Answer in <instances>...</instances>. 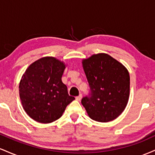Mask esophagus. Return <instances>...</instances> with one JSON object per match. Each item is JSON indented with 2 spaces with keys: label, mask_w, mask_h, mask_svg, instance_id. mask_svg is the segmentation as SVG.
Returning <instances> with one entry per match:
<instances>
[{
  "label": "esophagus",
  "mask_w": 155,
  "mask_h": 155,
  "mask_svg": "<svg viewBox=\"0 0 155 155\" xmlns=\"http://www.w3.org/2000/svg\"><path fill=\"white\" fill-rule=\"evenodd\" d=\"M81 98H82V95L81 94H80L79 96H77V97H76V100L78 101H80L81 100Z\"/></svg>",
  "instance_id": "34e87169"
}]
</instances>
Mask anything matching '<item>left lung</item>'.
<instances>
[{
	"instance_id": "8db88e82",
	"label": "left lung",
	"mask_w": 155,
	"mask_h": 155,
	"mask_svg": "<svg viewBox=\"0 0 155 155\" xmlns=\"http://www.w3.org/2000/svg\"><path fill=\"white\" fill-rule=\"evenodd\" d=\"M81 63L91 90L90 97L81 100L88 116L100 122L115 120L128 103V71L106 53L92 54Z\"/></svg>"
}]
</instances>
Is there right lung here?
Wrapping results in <instances>:
<instances>
[{
	"mask_svg": "<svg viewBox=\"0 0 155 155\" xmlns=\"http://www.w3.org/2000/svg\"><path fill=\"white\" fill-rule=\"evenodd\" d=\"M66 65L54 57H44L28 66L20 80L19 97L31 118L40 123H51L63 115L75 100L62 81Z\"/></svg>",
	"mask_w": 155,
	"mask_h": 155,
	"instance_id": "1",
	"label": "right lung"
}]
</instances>
